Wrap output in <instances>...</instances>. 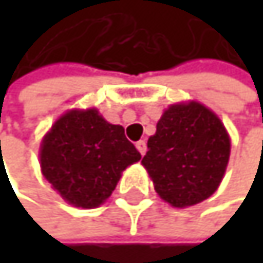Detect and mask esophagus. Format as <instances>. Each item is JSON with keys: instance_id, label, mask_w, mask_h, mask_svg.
<instances>
[{"instance_id": "1", "label": "esophagus", "mask_w": 263, "mask_h": 263, "mask_svg": "<svg viewBox=\"0 0 263 263\" xmlns=\"http://www.w3.org/2000/svg\"><path fill=\"white\" fill-rule=\"evenodd\" d=\"M136 146H137V149H139V153L143 156L145 153H146V142L145 140H139L137 143H136Z\"/></svg>"}]
</instances>
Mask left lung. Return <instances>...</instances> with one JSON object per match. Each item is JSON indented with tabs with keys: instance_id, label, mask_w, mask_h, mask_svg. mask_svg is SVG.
Masks as SVG:
<instances>
[{
	"instance_id": "obj_1",
	"label": "left lung",
	"mask_w": 263,
	"mask_h": 263,
	"mask_svg": "<svg viewBox=\"0 0 263 263\" xmlns=\"http://www.w3.org/2000/svg\"><path fill=\"white\" fill-rule=\"evenodd\" d=\"M230 156V137L215 112L191 101L170 105L142 159L158 196L175 208L215 194Z\"/></svg>"
}]
</instances>
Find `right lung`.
<instances>
[{"instance_id":"right-lung-1","label":"right lung","mask_w":263,"mask_h":263,"mask_svg":"<svg viewBox=\"0 0 263 263\" xmlns=\"http://www.w3.org/2000/svg\"><path fill=\"white\" fill-rule=\"evenodd\" d=\"M39 158L42 175L67 203L96 208L114 193L121 172L142 156L123 126L86 108L69 110L55 121L42 139Z\"/></svg>"}]
</instances>
